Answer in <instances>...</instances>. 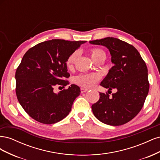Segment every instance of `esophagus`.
Returning <instances> with one entry per match:
<instances>
[{
  "label": "esophagus",
  "instance_id": "1",
  "mask_svg": "<svg viewBox=\"0 0 160 160\" xmlns=\"http://www.w3.org/2000/svg\"><path fill=\"white\" fill-rule=\"evenodd\" d=\"M87 91H88V89L83 88H81V93H84V92H86Z\"/></svg>",
  "mask_w": 160,
  "mask_h": 160
}]
</instances>
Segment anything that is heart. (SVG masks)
Here are the masks:
<instances>
[{
  "label": "heart",
  "mask_w": 160,
  "mask_h": 160,
  "mask_svg": "<svg viewBox=\"0 0 160 160\" xmlns=\"http://www.w3.org/2000/svg\"><path fill=\"white\" fill-rule=\"evenodd\" d=\"M78 52H74L68 57L66 64L69 68H71L74 65L75 62L77 59V57H78ZM91 56L92 59L95 61L101 57H105V52L102 49L95 48V49H93L91 51ZM99 79L100 76L97 73L81 74L75 77V81L78 85L85 87V88H90L94 87L99 81Z\"/></svg>",
  "instance_id": "b5f03b06"
}]
</instances>
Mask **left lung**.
<instances>
[{
    "label": "left lung",
    "mask_w": 160,
    "mask_h": 160,
    "mask_svg": "<svg viewBox=\"0 0 160 160\" xmlns=\"http://www.w3.org/2000/svg\"><path fill=\"white\" fill-rule=\"evenodd\" d=\"M89 42L109 50L113 66L100 85L108 91L117 89L112 98L107 93H99V101L91 106L93 113L105 124L118 126L126 123L141 111L148 94L146 62L133 46L119 38L107 37Z\"/></svg>",
    "instance_id": "8db88e82"
}]
</instances>
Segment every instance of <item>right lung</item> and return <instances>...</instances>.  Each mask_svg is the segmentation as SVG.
Segmentation results:
<instances>
[{
    "instance_id": "right-lung-1",
    "label": "right lung",
    "mask_w": 160,
    "mask_h": 160,
    "mask_svg": "<svg viewBox=\"0 0 160 160\" xmlns=\"http://www.w3.org/2000/svg\"><path fill=\"white\" fill-rule=\"evenodd\" d=\"M87 41L52 39L28 49L16 71V94L28 115L44 124L59 122L69 115L73 101L81 93L72 84L55 93V86L69 84L68 57Z\"/></svg>"
}]
</instances>
